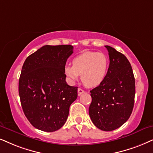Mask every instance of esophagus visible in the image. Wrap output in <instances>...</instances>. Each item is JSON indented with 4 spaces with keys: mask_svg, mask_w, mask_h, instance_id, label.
<instances>
[{
    "mask_svg": "<svg viewBox=\"0 0 153 153\" xmlns=\"http://www.w3.org/2000/svg\"><path fill=\"white\" fill-rule=\"evenodd\" d=\"M85 92V91L82 90V89H81V88H78V96H80L81 94H82V93H84Z\"/></svg>",
    "mask_w": 153,
    "mask_h": 153,
    "instance_id": "34e87169",
    "label": "esophagus"
}]
</instances>
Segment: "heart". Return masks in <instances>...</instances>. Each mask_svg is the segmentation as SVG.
I'll use <instances>...</instances> for the list:
<instances>
[{
    "label": "heart",
    "instance_id": "b5f03b06",
    "mask_svg": "<svg viewBox=\"0 0 153 153\" xmlns=\"http://www.w3.org/2000/svg\"><path fill=\"white\" fill-rule=\"evenodd\" d=\"M109 61L102 53L87 51L73 60V65L68 64L64 73L71 82H74L81 75V80L88 88H94L102 84L107 77Z\"/></svg>",
    "mask_w": 153,
    "mask_h": 153
}]
</instances>
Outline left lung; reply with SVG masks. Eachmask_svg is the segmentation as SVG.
I'll return each mask as SVG.
<instances>
[{"mask_svg":"<svg viewBox=\"0 0 153 153\" xmlns=\"http://www.w3.org/2000/svg\"><path fill=\"white\" fill-rule=\"evenodd\" d=\"M105 47L109 52V70L103 82L90 91L89 114L96 127L111 131L121 126L130 117L136 87L127 58L111 46Z\"/></svg>","mask_w":153,"mask_h":153,"instance_id":"8db88e82","label":"left lung"}]
</instances>
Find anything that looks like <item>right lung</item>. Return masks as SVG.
<instances>
[{
	"instance_id": "add662e5",
	"label": "right lung",
	"mask_w": 153,
	"mask_h": 153,
	"mask_svg": "<svg viewBox=\"0 0 153 153\" xmlns=\"http://www.w3.org/2000/svg\"><path fill=\"white\" fill-rule=\"evenodd\" d=\"M71 45H45L27 58L19 79V95L25 117L46 132L64 125L78 87L65 81L64 68L73 53Z\"/></svg>"
}]
</instances>
